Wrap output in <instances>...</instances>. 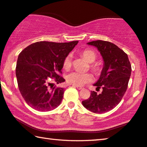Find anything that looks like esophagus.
<instances>
[{"label": "esophagus", "instance_id": "esophagus-1", "mask_svg": "<svg viewBox=\"0 0 147 147\" xmlns=\"http://www.w3.org/2000/svg\"><path fill=\"white\" fill-rule=\"evenodd\" d=\"M73 86H74V87H76L77 89H79V90H81V89H83V87H81V86H76V85H73Z\"/></svg>", "mask_w": 147, "mask_h": 147}]
</instances>
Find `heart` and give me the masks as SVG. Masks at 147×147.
Segmentation results:
<instances>
[{"mask_svg":"<svg viewBox=\"0 0 147 147\" xmlns=\"http://www.w3.org/2000/svg\"><path fill=\"white\" fill-rule=\"evenodd\" d=\"M81 55L90 64V68L95 74H100L102 68L98 64L93 63L96 59V54L91 49H85L81 52ZM71 66V56L67 55L65 56L63 60V67L64 69H69ZM93 80V77L89 73H81L79 71H72L66 76V81L69 84L76 86H83L87 83H91Z\"/></svg>","mask_w":147,"mask_h":147,"instance_id":"heart-1","label":"heart"}]
</instances>
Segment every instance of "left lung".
Returning a JSON list of instances; mask_svg holds the SVG:
<instances>
[{"label":"left lung","mask_w":147,"mask_h":147,"mask_svg":"<svg viewBox=\"0 0 147 147\" xmlns=\"http://www.w3.org/2000/svg\"><path fill=\"white\" fill-rule=\"evenodd\" d=\"M88 45L96 47L102 55L104 67L98 81L94 84L102 91H91L90 97L82 101L87 110L96 114L107 112L118 105L127 89L131 66L127 55L118 46L105 40H97Z\"/></svg>","instance_id":"1"}]
</instances>
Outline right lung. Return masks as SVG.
I'll use <instances>...</instances> for the list:
<instances>
[{
  "label": "right lung",
  "mask_w": 147,
  "mask_h": 147,
  "mask_svg": "<svg viewBox=\"0 0 147 147\" xmlns=\"http://www.w3.org/2000/svg\"><path fill=\"white\" fill-rule=\"evenodd\" d=\"M78 43L36 42L20 53L16 75L20 93L29 107L47 112L60 105L65 89L56 87L50 79L57 84L64 82L61 76L63 60Z\"/></svg>",
  "instance_id": "1"
}]
</instances>
